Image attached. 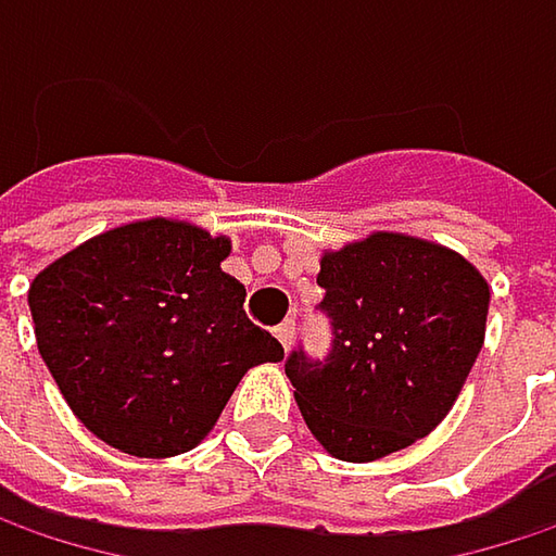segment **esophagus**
I'll return each instance as SVG.
<instances>
[{"mask_svg": "<svg viewBox=\"0 0 556 556\" xmlns=\"http://www.w3.org/2000/svg\"><path fill=\"white\" fill-rule=\"evenodd\" d=\"M274 334H277L279 344L289 351V348H292V338H295V321H292V318H286L282 325H277V328H274Z\"/></svg>", "mask_w": 556, "mask_h": 556, "instance_id": "esophagus-1", "label": "esophagus"}]
</instances>
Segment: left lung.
<instances>
[{"instance_id": "8db88e82", "label": "left lung", "mask_w": 556, "mask_h": 556, "mask_svg": "<svg viewBox=\"0 0 556 556\" xmlns=\"http://www.w3.org/2000/svg\"><path fill=\"white\" fill-rule=\"evenodd\" d=\"M331 351L286 357L299 412L338 460L367 464L431 434L486 338L490 286L460 254L374 231L321 257Z\"/></svg>"}]
</instances>
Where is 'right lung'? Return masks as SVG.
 I'll list each match as a JSON object with an SVG mask.
<instances>
[{
	"instance_id": "right-lung-1",
	"label": "right lung",
	"mask_w": 556,
	"mask_h": 556,
	"mask_svg": "<svg viewBox=\"0 0 556 556\" xmlns=\"http://www.w3.org/2000/svg\"><path fill=\"white\" fill-rule=\"evenodd\" d=\"M228 238L148 218L89 238L31 279L38 351L73 415L131 457L192 451L241 377L282 361L222 270Z\"/></svg>"
}]
</instances>
